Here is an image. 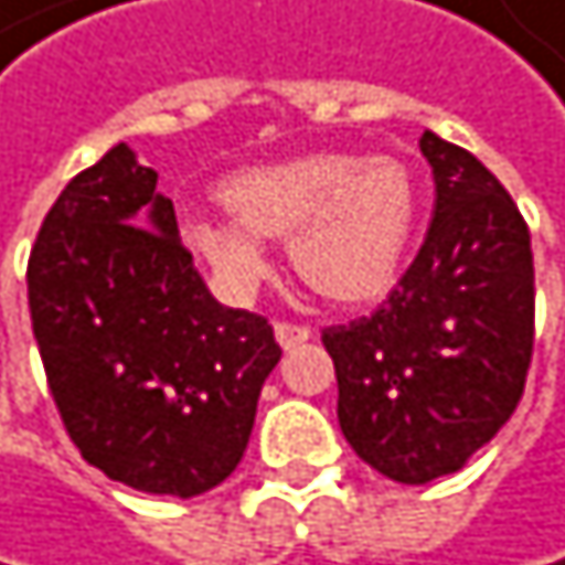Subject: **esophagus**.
I'll return each mask as SVG.
<instances>
[{"label": "esophagus", "instance_id": "34e87169", "mask_svg": "<svg viewBox=\"0 0 565 565\" xmlns=\"http://www.w3.org/2000/svg\"><path fill=\"white\" fill-rule=\"evenodd\" d=\"M274 338H277V344H280V348L291 351V348H298V344H305V341L311 338V328H308V324H288V321H277V324H274Z\"/></svg>", "mask_w": 565, "mask_h": 565}]
</instances>
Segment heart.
I'll return each instance as SVG.
<instances>
[{"mask_svg": "<svg viewBox=\"0 0 565 565\" xmlns=\"http://www.w3.org/2000/svg\"><path fill=\"white\" fill-rule=\"evenodd\" d=\"M221 200L234 221H186L183 244L231 298L267 277L264 241H288L311 291L338 305L379 301L415 234V186L392 157L321 150L247 167L224 180Z\"/></svg>", "mask_w": 565, "mask_h": 565, "instance_id": "obj_1", "label": "heart"}]
</instances>
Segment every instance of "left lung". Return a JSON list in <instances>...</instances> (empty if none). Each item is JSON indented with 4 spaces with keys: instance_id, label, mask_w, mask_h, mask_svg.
<instances>
[{
    "instance_id": "obj_1",
    "label": "left lung",
    "mask_w": 565,
    "mask_h": 565,
    "mask_svg": "<svg viewBox=\"0 0 565 565\" xmlns=\"http://www.w3.org/2000/svg\"><path fill=\"white\" fill-rule=\"evenodd\" d=\"M435 211L418 257L372 315L324 328L348 446L382 476L459 472L515 412L533 358V247L505 186L462 147L418 140Z\"/></svg>"
}]
</instances>
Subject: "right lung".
Returning <instances> with one entry per match:
<instances>
[{
	"label": "right lung",
	"mask_w": 565,
	"mask_h": 565,
	"mask_svg": "<svg viewBox=\"0 0 565 565\" xmlns=\"http://www.w3.org/2000/svg\"><path fill=\"white\" fill-rule=\"evenodd\" d=\"M25 285L50 392L89 466L177 499L237 469L280 348L260 315L207 291L127 143L66 183Z\"/></svg>",
	"instance_id": "add662e5"
}]
</instances>
